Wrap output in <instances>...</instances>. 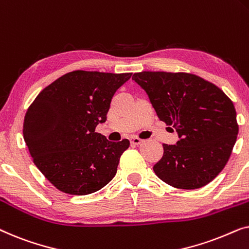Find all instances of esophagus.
<instances>
[{"label": "esophagus", "instance_id": "obj_1", "mask_svg": "<svg viewBox=\"0 0 249 249\" xmlns=\"http://www.w3.org/2000/svg\"><path fill=\"white\" fill-rule=\"evenodd\" d=\"M142 142V139H139L137 137H131L130 138V144L131 145H141Z\"/></svg>", "mask_w": 249, "mask_h": 249}]
</instances>
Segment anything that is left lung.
<instances>
[{"mask_svg":"<svg viewBox=\"0 0 249 249\" xmlns=\"http://www.w3.org/2000/svg\"><path fill=\"white\" fill-rule=\"evenodd\" d=\"M135 80L146 91L161 121L178 134L176 145L163 144L155 175L180 189H197L226 166L237 141L233 103L210 81L192 73L142 71Z\"/></svg>","mask_w":249,"mask_h":249,"instance_id":"left-lung-1","label":"left lung"}]
</instances>
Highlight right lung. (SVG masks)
<instances>
[{"label": "right lung", "instance_id": "obj_1", "mask_svg": "<svg viewBox=\"0 0 249 249\" xmlns=\"http://www.w3.org/2000/svg\"><path fill=\"white\" fill-rule=\"evenodd\" d=\"M132 73L72 71L40 91L27 111L23 139L34 163L61 192L95 193L113 179L128 139L95 132L112 97Z\"/></svg>", "mask_w": 249, "mask_h": 249}]
</instances>
